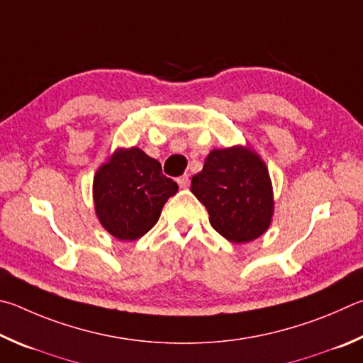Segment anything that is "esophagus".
<instances>
[{"label":"esophagus","instance_id":"1","mask_svg":"<svg viewBox=\"0 0 363 363\" xmlns=\"http://www.w3.org/2000/svg\"><path fill=\"white\" fill-rule=\"evenodd\" d=\"M177 183L180 185V188H188L189 186V175H182L177 178Z\"/></svg>","mask_w":363,"mask_h":363}]
</instances>
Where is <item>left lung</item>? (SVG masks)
<instances>
[{
  "instance_id": "8db88e82",
  "label": "left lung",
  "mask_w": 363,
  "mask_h": 363,
  "mask_svg": "<svg viewBox=\"0 0 363 363\" xmlns=\"http://www.w3.org/2000/svg\"><path fill=\"white\" fill-rule=\"evenodd\" d=\"M191 193L206 206L213 230L234 244L268 231L274 193L266 162L249 146L212 150L193 177Z\"/></svg>"
}]
</instances>
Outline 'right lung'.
<instances>
[{
    "label": "right lung",
    "mask_w": 363,
    "mask_h": 363,
    "mask_svg": "<svg viewBox=\"0 0 363 363\" xmlns=\"http://www.w3.org/2000/svg\"><path fill=\"white\" fill-rule=\"evenodd\" d=\"M178 185L159 161L137 146L118 148L94 175V206L100 225L119 240H135L157 223Z\"/></svg>",
    "instance_id": "add662e5"
}]
</instances>
